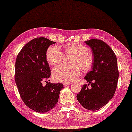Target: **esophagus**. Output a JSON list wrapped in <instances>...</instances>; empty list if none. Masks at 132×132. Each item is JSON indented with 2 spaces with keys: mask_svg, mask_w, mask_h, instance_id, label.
<instances>
[{
  "mask_svg": "<svg viewBox=\"0 0 132 132\" xmlns=\"http://www.w3.org/2000/svg\"><path fill=\"white\" fill-rule=\"evenodd\" d=\"M63 85H64V87H66V86H68L69 85H70V83H63Z\"/></svg>",
  "mask_w": 132,
  "mask_h": 132,
  "instance_id": "34e87169",
  "label": "esophagus"
}]
</instances>
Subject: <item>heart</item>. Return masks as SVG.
Listing matches in <instances>:
<instances>
[{
    "instance_id": "1",
    "label": "heart",
    "mask_w": 132,
    "mask_h": 132,
    "mask_svg": "<svg viewBox=\"0 0 132 132\" xmlns=\"http://www.w3.org/2000/svg\"><path fill=\"white\" fill-rule=\"evenodd\" d=\"M66 55H71L70 63L71 65L60 64L53 69L52 75L57 82L70 83L77 79L81 73L88 71L93 66L94 57L87 47L77 43H70L64 46ZM46 58L50 65L60 63L63 58L62 52L57 46H51L47 49Z\"/></svg>"
}]
</instances>
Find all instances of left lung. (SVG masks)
Listing matches in <instances>:
<instances>
[{"label": "left lung", "instance_id": "left-lung-1", "mask_svg": "<svg viewBox=\"0 0 132 132\" xmlns=\"http://www.w3.org/2000/svg\"><path fill=\"white\" fill-rule=\"evenodd\" d=\"M85 43L91 47L94 57L91 71L85 77L91 88L83 85L77 98L85 108L96 111L106 104L116 91L119 79L117 58L112 49L101 40L94 38Z\"/></svg>", "mask_w": 132, "mask_h": 132}]
</instances>
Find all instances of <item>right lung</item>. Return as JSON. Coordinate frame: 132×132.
I'll use <instances>...</instances> for the list:
<instances>
[{"label": "right lung", "instance_id": "obj_1", "mask_svg": "<svg viewBox=\"0 0 132 132\" xmlns=\"http://www.w3.org/2000/svg\"><path fill=\"white\" fill-rule=\"evenodd\" d=\"M55 43L45 37L33 39L25 45L17 56L15 80L21 99L27 106L44 113L57 104L64 86L62 83L43 82L50 77V69L46 58L47 49Z\"/></svg>", "mask_w": 132, "mask_h": 132}]
</instances>
